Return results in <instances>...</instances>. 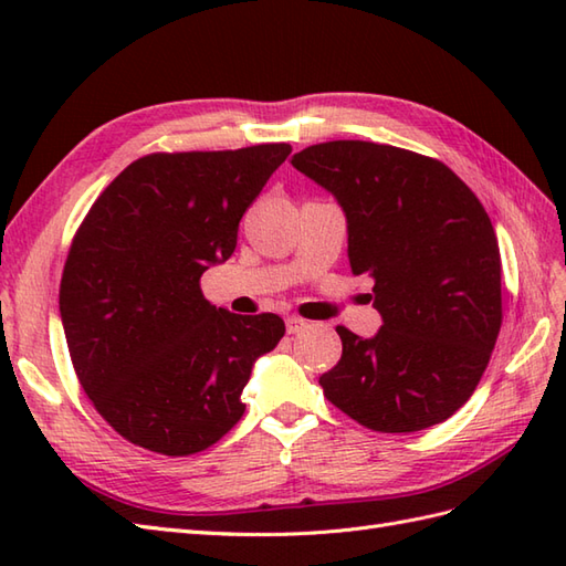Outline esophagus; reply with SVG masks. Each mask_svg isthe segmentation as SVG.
<instances>
[{
	"label": "esophagus",
	"instance_id": "1",
	"mask_svg": "<svg viewBox=\"0 0 566 566\" xmlns=\"http://www.w3.org/2000/svg\"><path fill=\"white\" fill-rule=\"evenodd\" d=\"M306 328V321L304 318H298V316H290L286 318V333H298V331H304Z\"/></svg>",
	"mask_w": 566,
	"mask_h": 566
}]
</instances>
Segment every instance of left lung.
I'll list each match as a JSON object with an SVG mask.
<instances>
[{
  "mask_svg": "<svg viewBox=\"0 0 566 566\" xmlns=\"http://www.w3.org/2000/svg\"><path fill=\"white\" fill-rule=\"evenodd\" d=\"M292 165L331 191L355 274L375 280L381 328L338 326L340 363L318 381L379 432L448 420L474 394L501 331V255L482 203L450 167L367 140H331Z\"/></svg>",
  "mask_w": 566,
  "mask_h": 566,
  "instance_id": "obj_1",
  "label": "left lung"
}]
</instances>
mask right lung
Wrapping results in <instances>:
<instances>
[{
	"label": "right lung",
	"mask_w": 566,
	"mask_h": 566,
	"mask_svg": "<svg viewBox=\"0 0 566 566\" xmlns=\"http://www.w3.org/2000/svg\"><path fill=\"white\" fill-rule=\"evenodd\" d=\"M290 153L268 143L146 155L82 221L60 318L84 394L128 442L201 452L243 416L252 365L282 340L284 321L216 308L199 280L233 255L240 219Z\"/></svg>",
	"instance_id": "right-lung-1"
}]
</instances>
